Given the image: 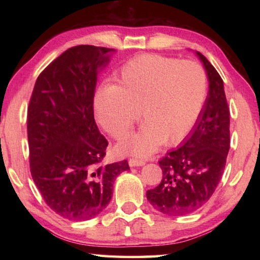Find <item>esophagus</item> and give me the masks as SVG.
<instances>
[{"instance_id": "obj_1", "label": "esophagus", "mask_w": 260, "mask_h": 260, "mask_svg": "<svg viewBox=\"0 0 260 260\" xmlns=\"http://www.w3.org/2000/svg\"><path fill=\"white\" fill-rule=\"evenodd\" d=\"M128 164L131 167H135V166H143L146 164V161L143 159H138V158H129L128 159Z\"/></svg>"}]
</instances>
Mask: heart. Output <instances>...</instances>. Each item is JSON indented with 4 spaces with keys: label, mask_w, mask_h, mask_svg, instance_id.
Here are the masks:
<instances>
[{
    "label": "heart",
    "mask_w": 260,
    "mask_h": 260,
    "mask_svg": "<svg viewBox=\"0 0 260 260\" xmlns=\"http://www.w3.org/2000/svg\"><path fill=\"white\" fill-rule=\"evenodd\" d=\"M113 86L99 88L94 99L96 119L113 138H120L138 119L146 124L126 136L120 149L148 156L165 143L187 136L203 109L208 90L204 69L197 61L155 54L135 57L121 67Z\"/></svg>",
    "instance_id": "heart-1"
}]
</instances>
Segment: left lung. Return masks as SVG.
<instances>
[{
	"instance_id": "left-lung-1",
	"label": "left lung",
	"mask_w": 260,
	"mask_h": 260,
	"mask_svg": "<svg viewBox=\"0 0 260 260\" xmlns=\"http://www.w3.org/2000/svg\"><path fill=\"white\" fill-rule=\"evenodd\" d=\"M197 56L210 82L204 108L182 146L158 161L161 181L147 191L153 208L174 217L191 213L210 200L221 179L231 146L230 108L223 81L205 56L201 52Z\"/></svg>"
}]
</instances>
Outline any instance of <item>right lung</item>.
I'll use <instances>...</instances> for the list:
<instances>
[{"instance_id": "right-lung-1", "label": "right lung", "mask_w": 260, "mask_h": 260, "mask_svg": "<svg viewBox=\"0 0 260 260\" xmlns=\"http://www.w3.org/2000/svg\"><path fill=\"white\" fill-rule=\"evenodd\" d=\"M110 48L76 46L43 70L27 108L29 169L49 208L70 220L105 209L127 160L103 165L108 140L94 119V93Z\"/></svg>"}]
</instances>
